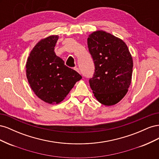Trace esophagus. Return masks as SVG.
Returning a JSON list of instances; mask_svg holds the SVG:
<instances>
[{
  "label": "esophagus",
  "mask_w": 159,
  "mask_h": 159,
  "mask_svg": "<svg viewBox=\"0 0 159 159\" xmlns=\"http://www.w3.org/2000/svg\"><path fill=\"white\" fill-rule=\"evenodd\" d=\"M74 70L77 71V72H78L79 74H80V70H79V68H74Z\"/></svg>",
  "instance_id": "esophagus-1"
}]
</instances>
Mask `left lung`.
<instances>
[{"label":"left lung","mask_w":159,"mask_h":159,"mask_svg":"<svg viewBox=\"0 0 159 159\" xmlns=\"http://www.w3.org/2000/svg\"><path fill=\"white\" fill-rule=\"evenodd\" d=\"M88 46L95 64L90 87L99 103L111 106L125 95L131 83L133 57L125 42L103 30L89 35Z\"/></svg>","instance_id":"1"}]
</instances>
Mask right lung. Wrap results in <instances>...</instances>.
<instances>
[{
    "label": "right lung",
    "mask_w": 159,
    "mask_h": 159,
    "mask_svg": "<svg viewBox=\"0 0 159 159\" xmlns=\"http://www.w3.org/2000/svg\"><path fill=\"white\" fill-rule=\"evenodd\" d=\"M58 35L41 39L30 51L26 64V78L38 98L49 104L63 101L81 76L56 56L54 47Z\"/></svg>",
    "instance_id": "obj_1"
}]
</instances>
